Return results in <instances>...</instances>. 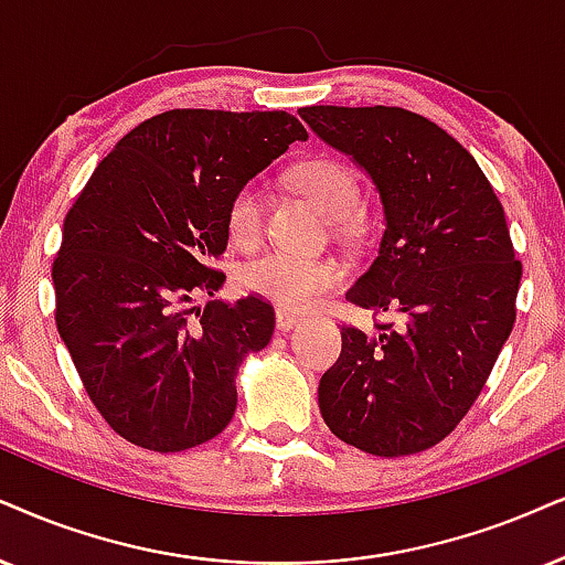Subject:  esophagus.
<instances>
[{
	"instance_id": "34e87169",
	"label": "esophagus",
	"mask_w": 565,
	"mask_h": 565,
	"mask_svg": "<svg viewBox=\"0 0 565 565\" xmlns=\"http://www.w3.org/2000/svg\"><path fill=\"white\" fill-rule=\"evenodd\" d=\"M302 323V316H297V312L287 310V307H278L276 310V328L278 331H289V328H295Z\"/></svg>"
}]
</instances>
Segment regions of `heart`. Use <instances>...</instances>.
I'll return each instance as SVG.
<instances>
[{"label": "heart", "mask_w": 565, "mask_h": 565, "mask_svg": "<svg viewBox=\"0 0 565 565\" xmlns=\"http://www.w3.org/2000/svg\"><path fill=\"white\" fill-rule=\"evenodd\" d=\"M295 180L335 224L360 216L362 188L344 161L326 159V156L305 161L295 171ZM263 224H266V195L255 182L242 184L226 203V234L234 245L253 247L260 239ZM344 276V266L333 258L270 249L242 268L239 284L249 295L270 299L287 310H305L316 305L326 291L339 287Z\"/></svg>", "instance_id": "1"}]
</instances>
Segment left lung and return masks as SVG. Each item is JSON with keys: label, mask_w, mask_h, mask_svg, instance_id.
I'll return each instance as SVG.
<instances>
[{"label": "left lung", "mask_w": 565, "mask_h": 565, "mask_svg": "<svg viewBox=\"0 0 565 565\" xmlns=\"http://www.w3.org/2000/svg\"><path fill=\"white\" fill-rule=\"evenodd\" d=\"M299 117L373 177L385 213L377 258L347 291L375 331L341 328L320 414L365 454L427 451L477 402L516 320L521 260L503 205L475 156L423 114L305 106Z\"/></svg>", "instance_id": "1"}]
</instances>
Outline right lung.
Here are the masks:
<instances>
[{
  "instance_id": "obj_1",
  "label": "right lung",
  "mask_w": 565,
  "mask_h": 565,
  "mask_svg": "<svg viewBox=\"0 0 565 565\" xmlns=\"http://www.w3.org/2000/svg\"><path fill=\"white\" fill-rule=\"evenodd\" d=\"M307 130L287 111L171 109L104 156L64 216L52 278L56 331L93 406L125 440L188 451L237 409L239 362L274 333V307L213 297L226 203Z\"/></svg>"
}]
</instances>
